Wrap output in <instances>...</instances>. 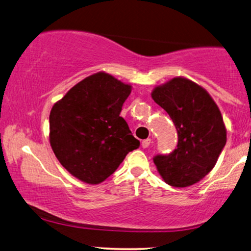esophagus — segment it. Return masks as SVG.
<instances>
[{
  "label": "esophagus",
  "instance_id": "34e87169",
  "mask_svg": "<svg viewBox=\"0 0 251 251\" xmlns=\"http://www.w3.org/2000/svg\"><path fill=\"white\" fill-rule=\"evenodd\" d=\"M150 143H151V140H150V139H146V140L142 141V143H141V146H142L143 149H146V148H148V147L150 146Z\"/></svg>",
  "mask_w": 251,
  "mask_h": 251
}]
</instances>
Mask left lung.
I'll use <instances>...</instances> for the list:
<instances>
[{
	"mask_svg": "<svg viewBox=\"0 0 251 251\" xmlns=\"http://www.w3.org/2000/svg\"><path fill=\"white\" fill-rule=\"evenodd\" d=\"M151 97L172 118L178 135L176 149L154 156V165L169 185L195 184L214 168L226 143L220 109L206 90L184 77L157 86Z\"/></svg>",
	"mask_w": 251,
	"mask_h": 251,
	"instance_id": "obj_1",
	"label": "left lung"
}]
</instances>
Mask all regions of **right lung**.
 Masks as SVG:
<instances>
[{"label": "right lung", "instance_id": "add662e5", "mask_svg": "<svg viewBox=\"0 0 251 251\" xmlns=\"http://www.w3.org/2000/svg\"><path fill=\"white\" fill-rule=\"evenodd\" d=\"M132 86L105 73L83 79L50 112L52 150L70 174L89 184L108 178L140 147L122 107Z\"/></svg>", "mask_w": 251, "mask_h": 251}]
</instances>
